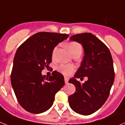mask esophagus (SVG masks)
Wrapping results in <instances>:
<instances>
[{
    "label": "esophagus",
    "mask_w": 125,
    "mask_h": 125,
    "mask_svg": "<svg viewBox=\"0 0 125 125\" xmlns=\"http://www.w3.org/2000/svg\"><path fill=\"white\" fill-rule=\"evenodd\" d=\"M64 79H65V84H67L68 81H69V77H65Z\"/></svg>",
    "instance_id": "esophagus-1"
}]
</instances>
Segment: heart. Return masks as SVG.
Returning <instances> with one entry per match:
<instances>
[{"label":"heart","mask_w":125,"mask_h":125,"mask_svg":"<svg viewBox=\"0 0 125 125\" xmlns=\"http://www.w3.org/2000/svg\"><path fill=\"white\" fill-rule=\"evenodd\" d=\"M67 46L69 51L71 52L72 55L77 53H82V46L79 43L75 42H71L68 43ZM57 50V47H55L53 49V52H52V58H55ZM58 69L63 74H64L65 75H67V76H69L74 71L75 67L73 65L71 64H62L60 66Z\"/></svg>","instance_id":"1"}]
</instances>
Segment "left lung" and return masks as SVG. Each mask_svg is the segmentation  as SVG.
I'll return each mask as SVG.
<instances>
[{"instance_id": "left-lung-1", "label": "left lung", "mask_w": 125, "mask_h": 125, "mask_svg": "<svg viewBox=\"0 0 125 125\" xmlns=\"http://www.w3.org/2000/svg\"><path fill=\"white\" fill-rule=\"evenodd\" d=\"M70 40L82 45L84 55L69 81L75 86V93L69 96V105L76 113L87 116L98 111L109 96L114 80L113 58L109 48L92 33L76 34ZM85 76L88 80L83 84L76 79Z\"/></svg>"}]
</instances>
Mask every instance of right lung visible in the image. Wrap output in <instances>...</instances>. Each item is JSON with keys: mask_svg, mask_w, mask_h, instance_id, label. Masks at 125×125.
<instances>
[{"mask_svg": "<svg viewBox=\"0 0 125 125\" xmlns=\"http://www.w3.org/2000/svg\"><path fill=\"white\" fill-rule=\"evenodd\" d=\"M64 33L42 32L35 33L18 48L13 60L11 81L21 106L29 113L48 111L55 94L65 84L63 75L53 71L50 77L42 71L50 67L52 52L58 43L68 38Z\"/></svg>", "mask_w": 125, "mask_h": 125, "instance_id": "add662e5", "label": "right lung"}]
</instances>
